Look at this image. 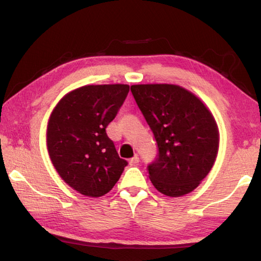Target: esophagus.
Wrapping results in <instances>:
<instances>
[{
  "label": "esophagus",
  "instance_id": "1",
  "mask_svg": "<svg viewBox=\"0 0 261 261\" xmlns=\"http://www.w3.org/2000/svg\"><path fill=\"white\" fill-rule=\"evenodd\" d=\"M138 162H139V156L138 155H135L134 158L130 159V160H129V165L130 166H136Z\"/></svg>",
  "mask_w": 261,
  "mask_h": 261
}]
</instances>
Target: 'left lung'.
<instances>
[{
	"instance_id": "1",
	"label": "left lung",
	"mask_w": 261,
	"mask_h": 261,
	"mask_svg": "<svg viewBox=\"0 0 261 261\" xmlns=\"http://www.w3.org/2000/svg\"><path fill=\"white\" fill-rule=\"evenodd\" d=\"M131 92L158 144V158L147 167L154 188L169 197L192 192L218 155L213 115L198 96L178 85L143 84L132 85Z\"/></svg>"
}]
</instances>
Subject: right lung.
<instances>
[{"label":"right lung","instance_id":"add662e5","mask_svg":"<svg viewBox=\"0 0 261 261\" xmlns=\"http://www.w3.org/2000/svg\"><path fill=\"white\" fill-rule=\"evenodd\" d=\"M129 85H86L65 94L47 125V148L61 178L77 192L108 193L127 165L118 156L106 127L124 102Z\"/></svg>","mask_w":261,"mask_h":261}]
</instances>
